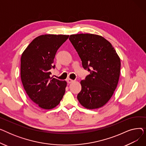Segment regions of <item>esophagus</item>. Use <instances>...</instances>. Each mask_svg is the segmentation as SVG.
Returning <instances> with one entry per match:
<instances>
[{
    "label": "esophagus",
    "mask_w": 146,
    "mask_h": 146,
    "mask_svg": "<svg viewBox=\"0 0 146 146\" xmlns=\"http://www.w3.org/2000/svg\"><path fill=\"white\" fill-rule=\"evenodd\" d=\"M66 81H67V83H72V82H74L73 80H72V79H67Z\"/></svg>",
    "instance_id": "esophagus-1"
}]
</instances>
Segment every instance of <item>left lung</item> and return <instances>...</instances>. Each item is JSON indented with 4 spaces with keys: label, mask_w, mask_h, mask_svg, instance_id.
Here are the masks:
<instances>
[{
    "label": "left lung",
    "mask_w": 146,
    "mask_h": 146,
    "mask_svg": "<svg viewBox=\"0 0 146 146\" xmlns=\"http://www.w3.org/2000/svg\"><path fill=\"white\" fill-rule=\"evenodd\" d=\"M69 40L78 52L83 67L90 72L80 82L78 101L87 109L101 108L109 101L117 86L120 58L112 44L102 36L71 35Z\"/></svg>",
    "instance_id": "left-lung-1"
}]
</instances>
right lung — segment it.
<instances>
[{"label": "right lung", "mask_w": 146, "mask_h": 146, "mask_svg": "<svg viewBox=\"0 0 146 146\" xmlns=\"http://www.w3.org/2000/svg\"><path fill=\"white\" fill-rule=\"evenodd\" d=\"M69 35L46 34L38 36L23 52L21 78L26 93L33 102L45 110L58 105L65 93L67 82L50 77L55 68L54 58Z\"/></svg>", "instance_id": "1"}]
</instances>
